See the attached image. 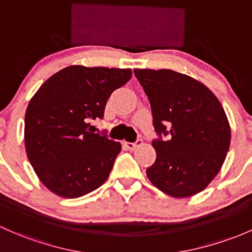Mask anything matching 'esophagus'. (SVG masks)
Here are the masks:
<instances>
[{
    "label": "esophagus",
    "mask_w": 252,
    "mask_h": 252,
    "mask_svg": "<svg viewBox=\"0 0 252 252\" xmlns=\"http://www.w3.org/2000/svg\"><path fill=\"white\" fill-rule=\"evenodd\" d=\"M141 144H142V140L140 139V137H139V139H137L135 142H128V141L124 142V145H126V147L128 148V150H130V151L135 150V148H136L137 146H140V145H141Z\"/></svg>",
    "instance_id": "34e87169"
}]
</instances>
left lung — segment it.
I'll return each mask as SVG.
<instances>
[{
    "mask_svg": "<svg viewBox=\"0 0 252 252\" xmlns=\"http://www.w3.org/2000/svg\"><path fill=\"white\" fill-rule=\"evenodd\" d=\"M151 104L157 158L147 168L150 181L175 198L199 193L226 159L231 128L213 92L173 70L135 68Z\"/></svg>",
    "mask_w": 252,
    "mask_h": 252,
    "instance_id": "8db88e82",
    "label": "left lung"
}]
</instances>
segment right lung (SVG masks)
Listing matches in <instances>:
<instances>
[{
    "mask_svg": "<svg viewBox=\"0 0 252 252\" xmlns=\"http://www.w3.org/2000/svg\"><path fill=\"white\" fill-rule=\"evenodd\" d=\"M131 77L130 68L68 66L39 87L25 113L28 158L42 184L63 198H78L107 180L121 144L89 121L104 118L112 92Z\"/></svg>",
    "mask_w": 252,
    "mask_h": 252,
    "instance_id": "add662e5",
    "label": "right lung"
}]
</instances>
